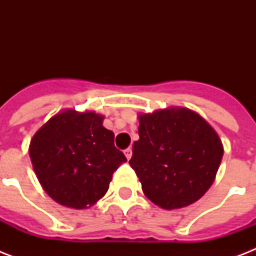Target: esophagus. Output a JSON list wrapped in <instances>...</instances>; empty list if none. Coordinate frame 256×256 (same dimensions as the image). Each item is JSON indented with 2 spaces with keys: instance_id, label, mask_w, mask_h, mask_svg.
I'll return each instance as SVG.
<instances>
[{
  "instance_id": "1",
  "label": "esophagus",
  "mask_w": 256,
  "mask_h": 256,
  "mask_svg": "<svg viewBox=\"0 0 256 256\" xmlns=\"http://www.w3.org/2000/svg\"><path fill=\"white\" fill-rule=\"evenodd\" d=\"M124 156H126V158H128V160H130V158H132V148H126V150H124Z\"/></svg>"
}]
</instances>
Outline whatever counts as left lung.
<instances>
[{
    "instance_id": "obj_1",
    "label": "left lung",
    "mask_w": 256,
    "mask_h": 256,
    "mask_svg": "<svg viewBox=\"0 0 256 256\" xmlns=\"http://www.w3.org/2000/svg\"><path fill=\"white\" fill-rule=\"evenodd\" d=\"M128 160L144 195L166 210L196 202L214 182L223 156L215 130L188 108L140 116Z\"/></svg>"
}]
</instances>
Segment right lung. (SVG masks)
Segmentation results:
<instances>
[{"mask_svg": "<svg viewBox=\"0 0 256 256\" xmlns=\"http://www.w3.org/2000/svg\"><path fill=\"white\" fill-rule=\"evenodd\" d=\"M96 112H60L30 142V160L44 190L64 206L88 208L106 194L112 172L126 162L114 132Z\"/></svg>", "mask_w": 256, "mask_h": 256, "instance_id": "obj_1", "label": "right lung"}]
</instances>
